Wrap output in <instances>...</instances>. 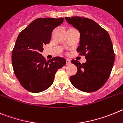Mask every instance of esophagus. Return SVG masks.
I'll return each instance as SVG.
<instances>
[{
	"mask_svg": "<svg viewBox=\"0 0 123 123\" xmlns=\"http://www.w3.org/2000/svg\"><path fill=\"white\" fill-rule=\"evenodd\" d=\"M71 64V61H70V59H66V65H69V64Z\"/></svg>",
	"mask_w": 123,
	"mask_h": 123,
	"instance_id": "obj_1",
	"label": "esophagus"
}]
</instances>
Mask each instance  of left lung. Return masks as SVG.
Segmentation results:
<instances>
[{"label": "left lung", "instance_id": "1", "mask_svg": "<svg viewBox=\"0 0 123 123\" xmlns=\"http://www.w3.org/2000/svg\"><path fill=\"white\" fill-rule=\"evenodd\" d=\"M70 24L80 34L77 51L85 56L86 62L81 64L73 59L77 72L70 77L77 89L92 92L102 88L110 77L115 62V53L108 32L91 19L80 16L66 17Z\"/></svg>", "mask_w": 123, "mask_h": 123}]
</instances>
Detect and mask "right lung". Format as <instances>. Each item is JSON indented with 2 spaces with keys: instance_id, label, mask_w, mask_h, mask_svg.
<instances>
[{
  "instance_id": "add662e5",
  "label": "right lung",
  "mask_w": 123,
  "mask_h": 123,
  "mask_svg": "<svg viewBox=\"0 0 123 123\" xmlns=\"http://www.w3.org/2000/svg\"><path fill=\"white\" fill-rule=\"evenodd\" d=\"M63 21V18H37L19 34L12 51V65L21 85L28 91L37 93L49 88L57 70L66 64L62 57L46 61L42 55L53 31Z\"/></svg>"
}]
</instances>
